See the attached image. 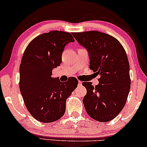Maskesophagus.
Masks as SVG:
<instances>
[{
  "instance_id": "esophagus-1",
  "label": "esophagus",
  "mask_w": 147,
  "mask_h": 147,
  "mask_svg": "<svg viewBox=\"0 0 147 147\" xmlns=\"http://www.w3.org/2000/svg\"><path fill=\"white\" fill-rule=\"evenodd\" d=\"M82 85V82H81V81H79V82H78V86H81Z\"/></svg>"
}]
</instances>
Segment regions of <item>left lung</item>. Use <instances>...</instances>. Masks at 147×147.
I'll return each instance as SVG.
<instances>
[{
  "label": "left lung",
  "instance_id": "obj_1",
  "mask_svg": "<svg viewBox=\"0 0 147 147\" xmlns=\"http://www.w3.org/2000/svg\"><path fill=\"white\" fill-rule=\"evenodd\" d=\"M75 39L88 51L90 69L100 75L99 84L83 82L87 90L83 103L86 113L95 120L113 119L127 100L131 78L127 55L113 36L97 31L72 32Z\"/></svg>",
  "mask_w": 147,
  "mask_h": 147
}]
</instances>
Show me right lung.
Instances as JSON below:
<instances>
[{
	"instance_id": "add662e5",
	"label": "right lung",
	"mask_w": 147,
	"mask_h": 147,
	"mask_svg": "<svg viewBox=\"0 0 147 147\" xmlns=\"http://www.w3.org/2000/svg\"><path fill=\"white\" fill-rule=\"evenodd\" d=\"M74 41L70 33L50 31L34 38L25 50L20 65V91L28 111L39 122L60 119L67 98L77 87L75 77L66 82L52 77V70L60 65L65 46Z\"/></svg>"
}]
</instances>
